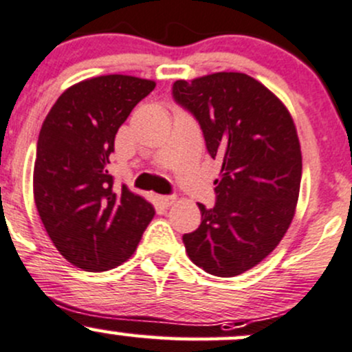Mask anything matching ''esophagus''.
Segmentation results:
<instances>
[{"mask_svg":"<svg viewBox=\"0 0 352 352\" xmlns=\"http://www.w3.org/2000/svg\"><path fill=\"white\" fill-rule=\"evenodd\" d=\"M157 200H158V204H160V206L170 207L173 202H175V197H173V195H160Z\"/></svg>","mask_w":352,"mask_h":352,"instance_id":"34e87169","label":"esophagus"}]
</instances>
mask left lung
Segmentation results:
<instances>
[{
    "label": "left lung",
    "instance_id": "8db88e82",
    "mask_svg": "<svg viewBox=\"0 0 352 352\" xmlns=\"http://www.w3.org/2000/svg\"><path fill=\"white\" fill-rule=\"evenodd\" d=\"M172 95L194 115L208 155L222 165L215 206L199 204L202 222L184 234L185 250L212 276H239L276 249L294 219L302 175L294 120L245 73L177 80Z\"/></svg>",
    "mask_w": 352,
    "mask_h": 352
}]
</instances>
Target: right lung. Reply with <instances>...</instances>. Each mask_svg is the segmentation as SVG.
I'll list each match as a JSON object with an SVG mask.
<instances>
[{"instance_id":"obj_1","label":"right lung","mask_w":352,"mask_h":352,"mask_svg":"<svg viewBox=\"0 0 352 352\" xmlns=\"http://www.w3.org/2000/svg\"><path fill=\"white\" fill-rule=\"evenodd\" d=\"M152 80L105 75L65 90L46 115L36 145L33 195L58 252L88 272L132 257L155 215L152 204L108 173L115 135Z\"/></svg>"}]
</instances>
